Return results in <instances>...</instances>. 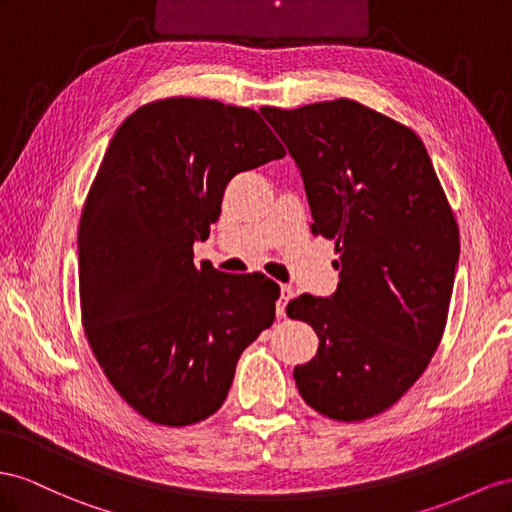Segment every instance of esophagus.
I'll return each instance as SVG.
<instances>
[{"mask_svg": "<svg viewBox=\"0 0 512 512\" xmlns=\"http://www.w3.org/2000/svg\"><path fill=\"white\" fill-rule=\"evenodd\" d=\"M292 296H294V287L292 285H281V296L277 300V316L279 318H285V307L292 300Z\"/></svg>", "mask_w": 512, "mask_h": 512, "instance_id": "1", "label": "esophagus"}]
</instances>
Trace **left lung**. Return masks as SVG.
I'll use <instances>...</instances> for the list:
<instances>
[{"mask_svg":"<svg viewBox=\"0 0 512 512\" xmlns=\"http://www.w3.org/2000/svg\"><path fill=\"white\" fill-rule=\"evenodd\" d=\"M261 114L300 170L313 235L339 253L337 290L287 305L320 339L296 387L326 417L368 419L413 387L441 342L461 255L454 214L409 127L350 99Z\"/></svg>","mask_w":512,"mask_h":512,"instance_id":"1","label":"left lung"}]
</instances>
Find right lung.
I'll return each mask as SVG.
<instances>
[{
	"label": "right lung",
	"mask_w": 512,
	"mask_h": 512,
	"mask_svg": "<svg viewBox=\"0 0 512 512\" xmlns=\"http://www.w3.org/2000/svg\"><path fill=\"white\" fill-rule=\"evenodd\" d=\"M283 155L259 112L192 97L138 108L110 140L77 233L82 322L114 389L155 424L214 415L274 322L277 283L196 266L192 246L227 183Z\"/></svg>",
	"instance_id": "right-lung-1"
}]
</instances>
